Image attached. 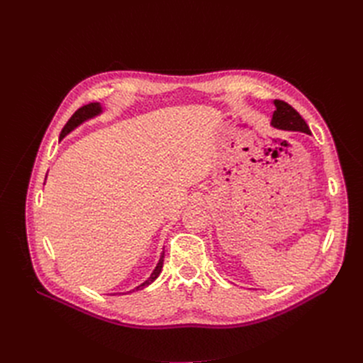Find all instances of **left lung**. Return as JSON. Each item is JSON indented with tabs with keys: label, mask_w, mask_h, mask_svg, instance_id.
<instances>
[{
	"label": "left lung",
	"mask_w": 363,
	"mask_h": 363,
	"mask_svg": "<svg viewBox=\"0 0 363 363\" xmlns=\"http://www.w3.org/2000/svg\"><path fill=\"white\" fill-rule=\"evenodd\" d=\"M272 104L276 106V111H274L271 119V125L274 128L284 131H300V133L311 135L309 125L306 124V121L292 106L280 100H274Z\"/></svg>",
	"instance_id": "obj_1"
}]
</instances>
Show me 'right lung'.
<instances>
[{
	"label": "right lung",
	"mask_w": 363,
	"mask_h": 363,
	"mask_svg": "<svg viewBox=\"0 0 363 363\" xmlns=\"http://www.w3.org/2000/svg\"><path fill=\"white\" fill-rule=\"evenodd\" d=\"M101 113H103V107H101L100 103H91V104H86V106L80 107L79 111H77V112L71 116V119L68 121L67 125L63 127L59 139L62 140L63 138H67L69 133H72V131H74L77 127H80L82 124H84L86 121H89V119H94V118H96V116H100ZM163 257H164V251H162L160 259H159V262H157V265H156L155 271L151 272V276H150L144 283L139 284V286H136L135 289H131V291H128V292H135V291H139V289H144V288L148 286V284H151L152 281H155V280L159 277V274H160V271H162V268H163ZM125 294H127V292H125ZM119 295H121V294H119Z\"/></svg>",
	"instance_id": "right-lung-1"
}]
</instances>
